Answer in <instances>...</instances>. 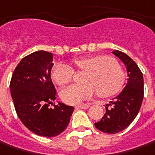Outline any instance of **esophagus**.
<instances>
[{"instance_id":"obj_1","label":"esophagus","mask_w":155,"mask_h":155,"mask_svg":"<svg viewBox=\"0 0 155 155\" xmlns=\"http://www.w3.org/2000/svg\"><path fill=\"white\" fill-rule=\"evenodd\" d=\"M89 104H80V105H75V108H81V109H87L89 108Z\"/></svg>"}]
</instances>
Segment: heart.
<instances>
[{
    "mask_svg": "<svg viewBox=\"0 0 155 155\" xmlns=\"http://www.w3.org/2000/svg\"><path fill=\"white\" fill-rule=\"evenodd\" d=\"M73 64L79 71H86L83 85H72L61 92L64 103L78 104L91 99L98 94L101 97H110L119 93L124 87L126 74L123 67L111 56L95 55L73 60ZM74 69L64 62H57L51 70L52 80L58 86L70 83L74 76Z\"/></svg>",
    "mask_w": 155,
    "mask_h": 155,
    "instance_id": "b5f03b06",
    "label": "heart"
}]
</instances>
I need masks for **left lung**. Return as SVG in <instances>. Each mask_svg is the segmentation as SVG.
<instances>
[{
	"instance_id": "left-lung-1",
	"label": "left lung",
	"mask_w": 155,
	"mask_h": 155,
	"mask_svg": "<svg viewBox=\"0 0 155 155\" xmlns=\"http://www.w3.org/2000/svg\"><path fill=\"white\" fill-rule=\"evenodd\" d=\"M125 64L128 72L127 85L117 97L105 107L106 112L95 127L107 134H116L125 130L136 118L141 108L143 95V75L135 61L125 53L119 51L112 52Z\"/></svg>"
}]
</instances>
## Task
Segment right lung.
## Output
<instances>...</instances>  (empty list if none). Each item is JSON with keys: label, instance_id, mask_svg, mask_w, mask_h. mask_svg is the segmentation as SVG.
I'll return each instance as SVG.
<instances>
[{"label": "right lung", "instance_id": "add662e5", "mask_svg": "<svg viewBox=\"0 0 155 155\" xmlns=\"http://www.w3.org/2000/svg\"><path fill=\"white\" fill-rule=\"evenodd\" d=\"M52 60L51 52L44 51L25 56L10 81L11 96L20 121L30 131L45 137L65 130L74 109L63 103L50 107L57 94L51 77Z\"/></svg>", "mask_w": 155, "mask_h": 155}]
</instances>
